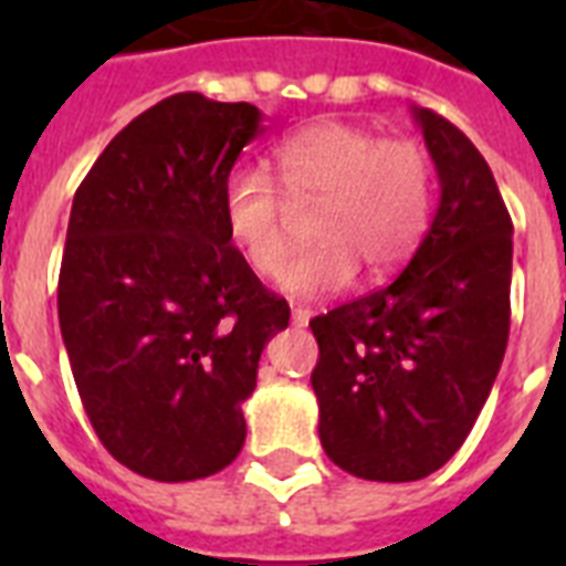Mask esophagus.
I'll use <instances>...</instances> for the list:
<instances>
[{
  "label": "esophagus",
  "mask_w": 566,
  "mask_h": 566,
  "mask_svg": "<svg viewBox=\"0 0 566 566\" xmlns=\"http://www.w3.org/2000/svg\"><path fill=\"white\" fill-rule=\"evenodd\" d=\"M311 311L308 308H293V326H308Z\"/></svg>",
  "instance_id": "esophagus-1"
}]
</instances>
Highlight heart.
<instances>
[{
	"label": "heart",
	"mask_w": 566,
	"mask_h": 566,
	"mask_svg": "<svg viewBox=\"0 0 566 566\" xmlns=\"http://www.w3.org/2000/svg\"><path fill=\"white\" fill-rule=\"evenodd\" d=\"M275 167L279 181L261 167L231 172L222 222L249 270L275 275L293 243V208L317 205L308 226L317 240L279 275L293 296L344 291L361 264L373 275L390 273L429 226L431 164L411 140H381L349 123H314L275 146Z\"/></svg>",
	"instance_id": "heart-1"
}]
</instances>
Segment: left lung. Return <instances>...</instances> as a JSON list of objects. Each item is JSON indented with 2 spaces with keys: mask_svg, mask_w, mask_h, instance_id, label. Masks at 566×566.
<instances>
[{
  "mask_svg": "<svg viewBox=\"0 0 566 566\" xmlns=\"http://www.w3.org/2000/svg\"><path fill=\"white\" fill-rule=\"evenodd\" d=\"M440 202L394 282L311 319L319 443L370 482H417L455 455L509 346L514 226L482 153L413 108Z\"/></svg>",
  "mask_w": 566,
  "mask_h": 566,
  "instance_id": "8db88e82",
  "label": "left lung"
}]
</instances>
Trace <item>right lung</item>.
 Returning a JSON list of instances; mask_svg holds the SVG:
<instances>
[{"instance_id": "right-lung-1", "label": "right lung", "mask_w": 566, "mask_h": 566, "mask_svg": "<svg viewBox=\"0 0 566 566\" xmlns=\"http://www.w3.org/2000/svg\"><path fill=\"white\" fill-rule=\"evenodd\" d=\"M261 132L249 102L176 93L132 119L75 190L61 337L102 447L155 482L238 458L261 353L291 319L222 222L226 179Z\"/></svg>"}]
</instances>
